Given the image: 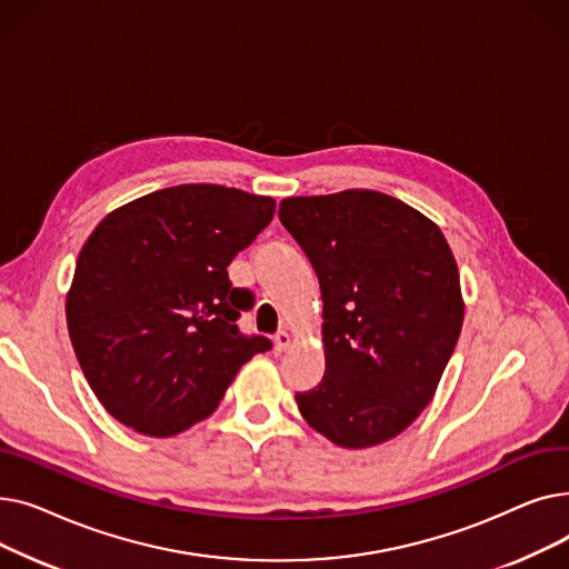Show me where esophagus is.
I'll list each match as a JSON object with an SVG mask.
<instances>
[{"instance_id":"1","label":"esophagus","mask_w":569,"mask_h":569,"mask_svg":"<svg viewBox=\"0 0 569 569\" xmlns=\"http://www.w3.org/2000/svg\"><path fill=\"white\" fill-rule=\"evenodd\" d=\"M288 346H290V335H288L286 330H279V332L274 335V348H277L279 352H283Z\"/></svg>"}]
</instances>
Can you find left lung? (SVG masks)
<instances>
[{"label":"left lung","mask_w":569,"mask_h":569,"mask_svg":"<svg viewBox=\"0 0 569 569\" xmlns=\"http://www.w3.org/2000/svg\"><path fill=\"white\" fill-rule=\"evenodd\" d=\"M279 219L322 295L325 376L295 395L300 412L350 450L399 436L429 406L463 325L440 228L367 189L286 198Z\"/></svg>","instance_id":"left-lung-1"}]
</instances>
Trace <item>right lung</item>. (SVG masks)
<instances>
[{
  "instance_id": "right-lung-1",
  "label": "right lung",
  "mask_w": 569,
  "mask_h": 569,
  "mask_svg": "<svg viewBox=\"0 0 569 569\" xmlns=\"http://www.w3.org/2000/svg\"><path fill=\"white\" fill-rule=\"evenodd\" d=\"M274 200L179 184L108 214L89 234L67 297L69 337L103 408L166 438L212 415L239 367L272 348L239 332L253 307L228 264L274 217Z\"/></svg>"
}]
</instances>
